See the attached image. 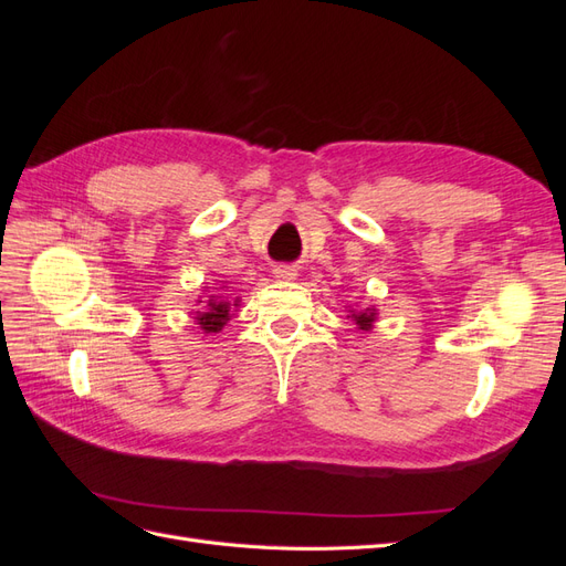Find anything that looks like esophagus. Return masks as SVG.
<instances>
[{"label": "esophagus", "instance_id": "1", "mask_svg": "<svg viewBox=\"0 0 566 566\" xmlns=\"http://www.w3.org/2000/svg\"><path fill=\"white\" fill-rule=\"evenodd\" d=\"M273 273H276V279H281V281H293L297 276L295 269H290V266H276L273 269Z\"/></svg>", "mask_w": 566, "mask_h": 566}]
</instances>
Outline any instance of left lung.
<instances>
[{
    "instance_id": "1",
    "label": "left lung",
    "mask_w": 566,
    "mask_h": 566,
    "mask_svg": "<svg viewBox=\"0 0 566 566\" xmlns=\"http://www.w3.org/2000/svg\"><path fill=\"white\" fill-rule=\"evenodd\" d=\"M352 318L356 321V325H358V328H361V331H368V328H370V325H373V321H375V312L366 310V312H361V314H354Z\"/></svg>"
}]
</instances>
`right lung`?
I'll return each instance as SVG.
<instances>
[{
    "label": "right lung",
    "instance_id": "right-lung-1",
    "mask_svg": "<svg viewBox=\"0 0 566 566\" xmlns=\"http://www.w3.org/2000/svg\"><path fill=\"white\" fill-rule=\"evenodd\" d=\"M229 312H231V304L224 300H208L205 304V312H198V323L205 333H219L224 328V323L229 321Z\"/></svg>",
    "mask_w": 566,
    "mask_h": 566
}]
</instances>
